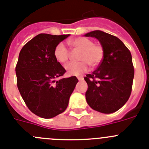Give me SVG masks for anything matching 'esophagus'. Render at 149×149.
<instances>
[{
    "instance_id": "esophagus-1",
    "label": "esophagus",
    "mask_w": 149,
    "mask_h": 149,
    "mask_svg": "<svg viewBox=\"0 0 149 149\" xmlns=\"http://www.w3.org/2000/svg\"><path fill=\"white\" fill-rule=\"evenodd\" d=\"M77 79H78L80 81H83V80H84V77H81V76H78V77H77Z\"/></svg>"
}]
</instances>
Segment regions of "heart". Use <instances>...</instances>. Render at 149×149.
Masks as SVG:
<instances>
[{
    "mask_svg": "<svg viewBox=\"0 0 149 149\" xmlns=\"http://www.w3.org/2000/svg\"><path fill=\"white\" fill-rule=\"evenodd\" d=\"M69 45L74 51H80L77 56L79 62H73L65 67L68 75H79L86 72L89 65L96 67L101 64L104 56V47L99 43H93L89 38L80 36L69 41ZM54 57L59 63H65L70 58V52L63 42L59 43L54 51Z\"/></svg>",
    "mask_w": 149,
    "mask_h": 149,
    "instance_id": "1",
    "label": "heart"
}]
</instances>
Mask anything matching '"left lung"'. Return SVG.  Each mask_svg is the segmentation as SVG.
Returning a JSON list of instances; mask_svg holds the SVG:
<instances>
[{
	"instance_id": "8db88e82",
	"label": "left lung",
	"mask_w": 149,
	"mask_h": 149,
	"mask_svg": "<svg viewBox=\"0 0 149 149\" xmlns=\"http://www.w3.org/2000/svg\"><path fill=\"white\" fill-rule=\"evenodd\" d=\"M85 36L96 38L104 49L97 69L84 77L88 85L86 102L96 111L112 113L124 106L131 95L134 76L131 54L115 36L94 30Z\"/></svg>"
}]
</instances>
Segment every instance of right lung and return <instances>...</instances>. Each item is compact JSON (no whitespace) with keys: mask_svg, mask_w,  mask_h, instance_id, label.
I'll return each instance as SVG.
<instances>
[{"mask_svg":"<svg viewBox=\"0 0 149 149\" xmlns=\"http://www.w3.org/2000/svg\"><path fill=\"white\" fill-rule=\"evenodd\" d=\"M67 35L40 33L21 50L15 67L17 86L30 111L51 119L65 110L78 82L75 76L61 78L65 72L54 55V48Z\"/></svg>","mask_w":149,"mask_h":149,"instance_id":"right-lung-1","label":"right lung"}]
</instances>
